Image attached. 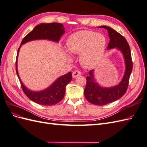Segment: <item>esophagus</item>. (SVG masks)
<instances>
[{
  "mask_svg": "<svg viewBox=\"0 0 147 147\" xmlns=\"http://www.w3.org/2000/svg\"><path fill=\"white\" fill-rule=\"evenodd\" d=\"M72 75H73V78H76L77 76H80V75H81V73L80 71L75 70L74 71H73Z\"/></svg>",
  "mask_w": 147,
  "mask_h": 147,
  "instance_id": "obj_1",
  "label": "esophagus"
}]
</instances>
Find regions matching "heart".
Wrapping results in <instances>:
<instances>
[{"label": "heart", "mask_w": 147, "mask_h": 147, "mask_svg": "<svg viewBox=\"0 0 147 147\" xmlns=\"http://www.w3.org/2000/svg\"><path fill=\"white\" fill-rule=\"evenodd\" d=\"M67 48L71 53L80 54L82 66L91 68L99 63L106 48V38L101 33L82 30L71 35L67 40Z\"/></svg>", "instance_id": "obj_1"}]
</instances>
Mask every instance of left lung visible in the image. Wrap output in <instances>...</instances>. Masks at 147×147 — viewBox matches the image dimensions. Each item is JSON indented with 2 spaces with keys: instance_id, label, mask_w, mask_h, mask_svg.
<instances>
[{
  "instance_id": "obj_1",
  "label": "left lung",
  "mask_w": 147,
  "mask_h": 147,
  "mask_svg": "<svg viewBox=\"0 0 147 147\" xmlns=\"http://www.w3.org/2000/svg\"><path fill=\"white\" fill-rule=\"evenodd\" d=\"M99 28L107 30L110 41L107 49L116 48L122 51L125 62V72L120 83L111 88H102L94 79V71H89V76L86 77V85L84 90L86 99L88 102L97 106H103L111 103L122 97L126 92L129 86V78L132 71L133 63L129 43L122 35L107 26H100Z\"/></svg>"
}]
</instances>
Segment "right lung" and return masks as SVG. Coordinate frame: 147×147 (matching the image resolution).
<instances>
[{"label": "right lung", "instance_id": "right-lung-1", "mask_svg": "<svg viewBox=\"0 0 147 147\" xmlns=\"http://www.w3.org/2000/svg\"><path fill=\"white\" fill-rule=\"evenodd\" d=\"M65 32V28L61 24H41L36 25L32 31L24 38L21 42V45L30 41L40 39L49 40L58 42L60 39V37ZM21 45L18 49L16 69L18 78L20 81L22 89L25 94L34 102L40 105H43V106H52V105H55L63 99L64 96L65 94L66 85L72 80V73L69 72L59 77L50 87L43 91H30L22 83L17 70V57Z\"/></svg>", "mask_w": 147, "mask_h": 147}]
</instances>
